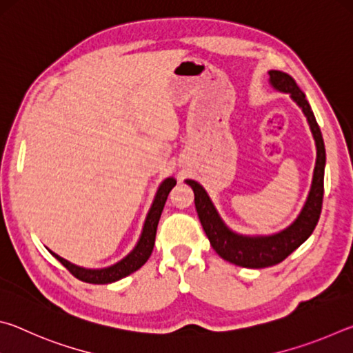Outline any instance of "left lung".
<instances>
[{
	"label": "left lung",
	"instance_id": "obj_1",
	"mask_svg": "<svg viewBox=\"0 0 353 353\" xmlns=\"http://www.w3.org/2000/svg\"><path fill=\"white\" fill-rule=\"evenodd\" d=\"M271 83L280 92L290 93L291 98L302 107L303 113L310 123L316 149H318V157H316V166L313 174L312 190H310L307 204L299 214V218L292 223L288 229L280 232L272 236H241L227 229L223 221L218 216L216 210L208 199L205 190L198 182L187 181L194 191V205L198 210V216L201 224L204 227L205 235L210 240L212 248L216 250L219 256L224 260L235 263L238 266L244 268H268L279 265L286 256L294 252L307 238L313 234L316 224H318L321 210H322V198H324V166H325V148L322 140L321 129L316 123L312 107H310L305 94L299 88L296 81L290 74L283 71H270Z\"/></svg>",
	"mask_w": 353,
	"mask_h": 353
}]
</instances>
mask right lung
Returning a JSON list of instances; mask_svg holds the SVG:
<instances>
[{
  "mask_svg": "<svg viewBox=\"0 0 353 353\" xmlns=\"http://www.w3.org/2000/svg\"><path fill=\"white\" fill-rule=\"evenodd\" d=\"M174 185H176V181L172 177H168L162 185H160L157 194H155L154 204L148 213L146 223H145V227H143V234L139 244H137V248L126 256V259L118 261L117 265H113L110 268H104V270H83V268L71 265L70 261L63 260L62 256H59L56 254L52 255H54L56 259L61 261L76 279H79L85 283H94V285L112 283V282H117L119 279L129 276V274H132L137 270H140L152 254L155 232H157L160 214H162L165 202L168 199L170 191L172 190Z\"/></svg>",
  "mask_w": 353,
  "mask_h": 353,
  "instance_id": "obj_1",
  "label": "right lung"
}]
</instances>
